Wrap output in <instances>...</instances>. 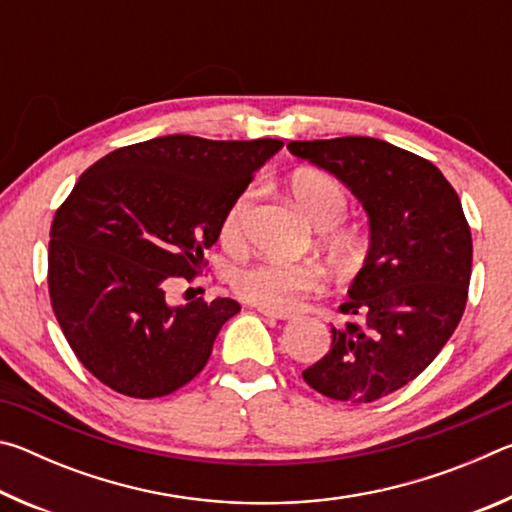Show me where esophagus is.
<instances>
[{"label":"esophagus","instance_id":"1","mask_svg":"<svg viewBox=\"0 0 512 512\" xmlns=\"http://www.w3.org/2000/svg\"><path fill=\"white\" fill-rule=\"evenodd\" d=\"M257 311L262 316H268V318H277V320H289L291 314L289 311H277V309H268V307H257Z\"/></svg>","mask_w":512,"mask_h":512}]
</instances>
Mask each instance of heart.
<instances>
[{"mask_svg": "<svg viewBox=\"0 0 512 512\" xmlns=\"http://www.w3.org/2000/svg\"><path fill=\"white\" fill-rule=\"evenodd\" d=\"M291 196L307 219L318 228H332V239L336 244H345V235L334 228L348 212V192L345 187L318 169H300L289 180ZM257 196V187L248 185L232 198L225 207L219 225L221 239L235 246L244 237V221ZM325 271L316 262H277V259H262V262L239 266L230 273V287L235 296L257 307H268L277 311L296 309L309 293L323 289Z\"/></svg>", "mask_w": 512, "mask_h": 512, "instance_id": "obj_1", "label": "heart"}]
</instances>
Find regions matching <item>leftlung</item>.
I'll use <instances>...</instances> for the list:
<instances>
[{
	"instance_id": "1",
	"label": "left lung",
	"mask_w": 512,
	"mask_h": 512,
	"mask_svg": "<svg viewBox=\"0 0 512 512\" xmlns=\"http://www.w3.org/2000/svg\"><path fill=\"white\" fill-rule=\"evenodd\" d=\"M334 173L370 221L363 268L339 307L332 345L302 379L320 395L368 404L413 381L461 323L472 235L461 198L436 164L375 137L289 142Z\"/></svg>"
}]
</instances>
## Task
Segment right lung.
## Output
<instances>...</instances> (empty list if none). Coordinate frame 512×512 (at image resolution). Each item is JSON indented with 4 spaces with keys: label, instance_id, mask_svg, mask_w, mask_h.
<instances>
[{
    "label": "right lung",
    "instance_id": "obj_1",
    "mask_svg": "<svg viewBox=\"0 0 512 512\" xmlns=\"http://www.w3.org/2000/svg\"><path fill=\"white\" fill-rule=\"evenodd\" d=\"M280 149V140L164 135L83 171L51 223L47 280L69 348L101 384L151 400L205 368L239 302L171 307L164 289L207 264L225 207Z\"/></svg>",
    "mask_w": 512,
    "mask_h": 512
}]
</instances>
